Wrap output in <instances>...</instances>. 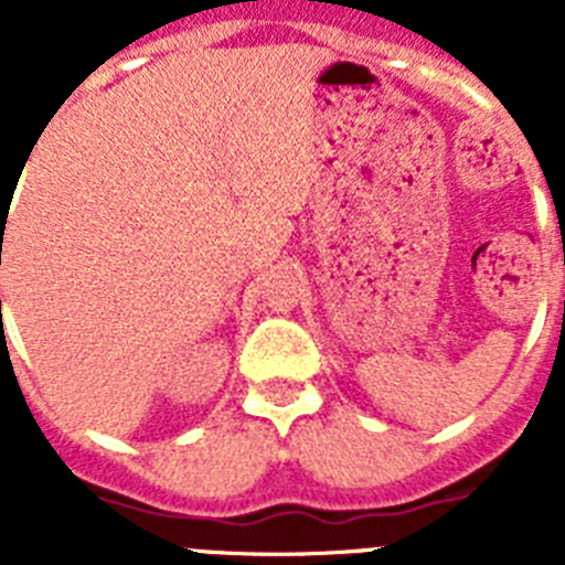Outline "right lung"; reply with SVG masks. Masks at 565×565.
<instances>
[{
    "instance_id": "right-lung-1",
    "label": "right lung",
    "mask_w": 565,
    "mask_h": 565,
    "mask_svg": "<svg viewBox=\"0 0 565 565\" xmlns=\"http://www.w3.org/2000/svg\"><path fill=\"white\" fill-rule=\"evenodd\" d=\"M0 306H2V302H0Z\"/></svg>"
}]
</instances>
